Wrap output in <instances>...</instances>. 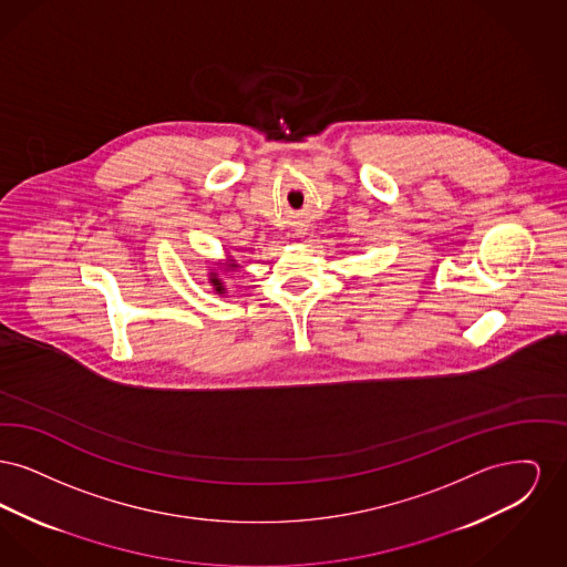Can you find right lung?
<instances>
[{
  "label": "right lung",
  "mask_w": 567,
  "mask_h": 567,
  "mask_svg": "<svg viewBox=\"0 0 567 567\" xmlns=\"http://www.w3.org/2000/svg\"><path fill=\"white\" fill-rule=\"evenodd\" d=\"M213 276H215V274H213ZM210 280H213V282H215V289L216 291H218V293H223V285H220V280H218V278H210Z\"/></svg>",
  "instance_id": "right-lung-1"
}]
</instances>
